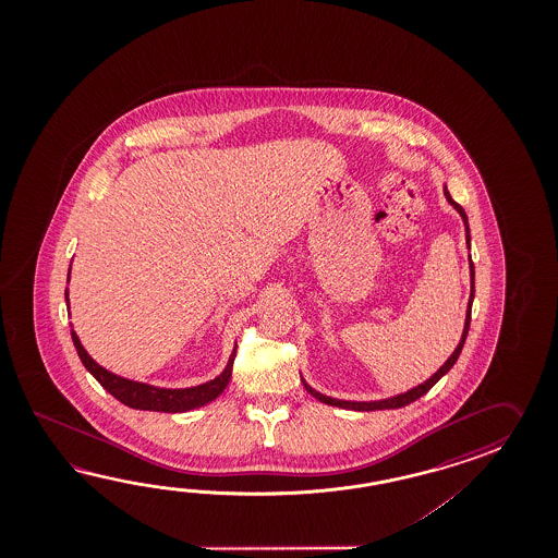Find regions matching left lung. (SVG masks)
Masks as SVG:
<instances>
[{
	"instance_id": "1",
	"label": "left lung",
	"mask_w": 558,
	"mask_h": 558,
	"mask_svg": "<svg viewBox=\"0 0 558 558\" xmlns=\"http://www.w3.org/2000/svg\"><path fill=\"white\" fill-rule=\"evenodd\" d=\"M445 197H447V202L451 203L452 207L459 211V215L463 217L464 229H466V245H471V235H469V219H466V214H464L463 207L459 205V203L454 202L451 197V193L447 191L445 187ZM469 267H471V299H469V307H466V319H464V329L463 337H461V343L457 344V349H454V353H452L449 359H447V363L442 365V367L430 377V379L425 380L423 385H418L415 389H411V391L401 392V395H397V397H391V399H383V401H371V403H356V401H339V399H332V397H325V395H320V392L315 391V389H311L307 383L303 380V385H305V389L307 392H311L315 399H319L320 403L332 404V407H341V409H351V411H383V409H401L404 404L413 403L416 401L418 397H423L425 392L430 391L433 387H435V383L442 377V375H447L449 371H451L452 365L457 363V359L461 355V351H463L464 339H466V332H469V327H471V307H473V299H474V265L473 262L469 263Z\"/></svg>"
}]
</instances>
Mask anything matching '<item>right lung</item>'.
<instances>
[{
  "label": "right lung",
  "instance_id": "right-lung-1",
  "mask_svg": "<svg viewBox=\"0 0 558 558\" xmlns=\"http://www.w3.org/2000/svg\"><path fill=\"white\" fill-rule=\"evenodd\" d=\"M68 281H70V275H68ZM65 301L70 303L68 291H65ZM72 339L85 368L94 375L95 380L109 395H113L118 401L128 404L131 409L159 411V413H183V411L203 407L205 403H211L221 392L226 391L229 379H231L235 353H238V347H235L229 356L226 371L214 380H207V383L190 387V389H159V387H151L145 383H137V380L123 379V377L109 373L107 368L99 367L94 359L87 355V351H85L84 344L80 343V337L75 335V331H72Z\"/></svg>",
  "mask_w": 558,
  "mask_h": 558
}]
</instances>
